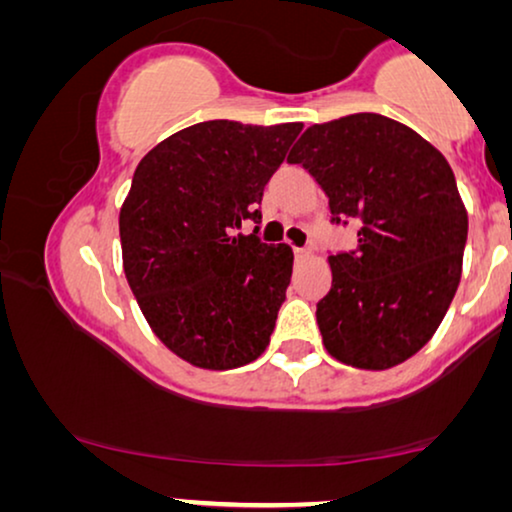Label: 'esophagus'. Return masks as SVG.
<instances>
[{
	"instance_id": "esophagus-1",
	"label": "esophagus",
	"mask_w": 512,
	"mask_h": 512,
	"mask_svg": "<svg viewBox=\"0 0 512 512\" xmlns=\"http://www.w3.org/2000/svg\"><path fill=\"white\" fill-rule=\"evenodd\" d=\"M308 255H311V250H308V248H294V257H297V259H304Z\"/></svg>"
}]
</instances>
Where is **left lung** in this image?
I'll use <instances>...</instances> for the list:
<instances>
[{"instance_id": "8db88e82", "label": "left lung", "mask_w": 512, "mask_h": 512, "mask_svg": "<svg viewBox=\"0 0 512 512\" xmlns=\"http://www.w3.org/2000/svg\"><path fill=\"white\" fill-rule=\"evenodd\" d=\"M357 225V248L329 255L318 301L322 343L338 362L390 369L434 336L462 278L469 215L455 174L413 129L378 113L308 127L287 155Z\"/></svg>"}]
</instances>
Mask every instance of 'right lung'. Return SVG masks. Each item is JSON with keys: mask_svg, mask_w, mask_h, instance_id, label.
<instances>
[{"mask_svg": "<svg viewBox=\"0 0 512 512\" xmlns=\"http://www.w3.org/2000/svg\"><path fill=\"white\" fill-rule=\"evenodd\" d=\"M301 127L197 122L134 171L120 208L127 283L155 336L199 369H236L269 345L292 248L239 229L262 222L264 185Z\"/></svg>", "mask_w": 512, "mask_h": 512, "instance_id": "obj_1", "label": "right lung"}]
</instances>
